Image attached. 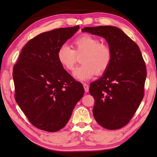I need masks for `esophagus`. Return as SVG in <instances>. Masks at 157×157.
<instances>
[{
	"mask_svg": "<svg viewBox=\"0 0 157 157\" xmlns=\"http://www.w3.org/2000/svg\"><path fill=\"white\" fill-rule=\"evenodd\" d=\"M83 86H84L85 92H88L89 91V86L87 84H85V83H84V84H83Z\"/></svg>",
	"mask_w": 157,
	"mask_h": 157,
	"instance_id": "1",
	"label": "esophagus"
}]
</instances>
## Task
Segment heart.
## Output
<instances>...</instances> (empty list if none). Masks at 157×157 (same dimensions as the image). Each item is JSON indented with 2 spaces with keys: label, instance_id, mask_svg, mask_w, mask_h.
Segmentation results:
<instances>
[{
  "label": "heart",
  "instance_id": "1",
  "mask_svg": "<svg viewBox=\"0 0 157 157\" xmlns=\"http://www.w3.org/2000/svg\"><path fill=\"white\" fill-rule=\"evenodd\" d=\"M73 49L66 44H62L57 50L58 61L64 69L72 71L77 61V55H81L79 61L82 64L75 70L73 75L81 80L89 79L95 75L102 74L109 67L113 53L109 46L94 36L83 34L75 39Z\"/></svg>",
  "mask_w": 157,
  "mask_h": 157
}]
</instances>
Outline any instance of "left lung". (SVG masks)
Segmentation results:
<instances>
[{"mask_svg":"<svg viewBox=\"0 0 157 157\" xmlns=\"http://www.w3.org/2000/svg\"><path fill=\"white\" fill-rule=\"evenodd\" d=\"M83 32L102 36L111 48V65L98 80L90 84L94 98L93 115L100 125L118 129L134 115L144 98L146 64L136 43L114 26L86 27Z\"/></svg>","mask_w":157,"mask_h":157,"instance_id":"left-lung-1","label":"left lung"}]
</instances>
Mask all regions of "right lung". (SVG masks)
<instances>
[{
  "label": "right lung",
  "instance_id": "right-lung-1",
  "mask_svg": "<svg viewBox=\"0 0 157 157\" xmlns=\"http://www.w3.org/2000/svg\"><path fill=\"white\" fill-rule=\"evenodd\" d=\"M79 28H61L35 36L13 66L15 101L40 129L55 132L64 128L84 96L82 83L63 69L56 56L58 48Z\"/></svg>",
  "mask_w": 157,
  "mask_h": 157
}]
</instances>
